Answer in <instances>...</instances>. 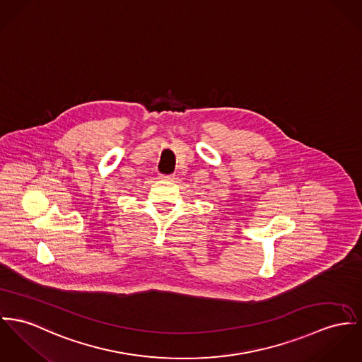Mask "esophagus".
Wrapping results in <instances>:
<instances>
[{"label":"esophagus","mask_w":362,"mask_h":362,"mask_svg":"<svg viewBox=\"0 0 362 362\" xmlns=\"http://www.w3.org/2000/svg\"><path fill=\"white\" fill-rule=\"evenodd\" d=\"M173 177H175V175H172V173H161V175H160V179H161V180H172V179H173Z\"/></svg>","instance_id":"1"}]
</instances>
